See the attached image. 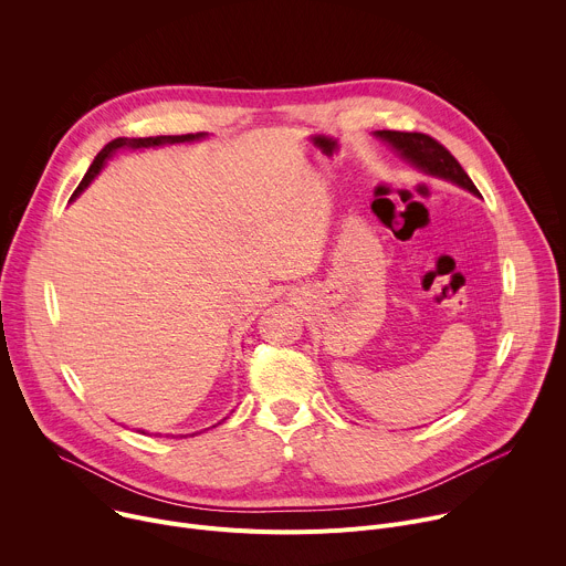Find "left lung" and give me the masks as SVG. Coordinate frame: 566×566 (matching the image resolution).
Masks as SVG:
<instances>
[{
	"instance_id": "8db88e82",
	"label": "left lung",
	"mask_w": 566,
	"mask_h": 566,
	"mask_svg": "<svg viewBox=\"0 0 566 566\" xmlns=\"http://www.w3.org/2000/svg\"><path fill=\"white\" fill-rule=\"evenodd\" d=\"M376 136L387 140L389 145H394L400 151V156H406L410 164H415L423 172L448 179V181L470 190L472 195H479V190L474 188V184L470 181L465 170L459 166V160L437 138L421 134V132H391V129L376 132Z\"/></svg>"
}]
</instances>
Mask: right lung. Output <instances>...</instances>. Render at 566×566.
I'll use <instances>...</instances> for the list:
<instances>
[{
	"label": "right lung",
	"instance_id": "obj_1",
	"mask_svg": "<svg viewBox=\"0 0 566 566\" xmlns=\"http://www.w3.org/2000/svg\"><path fill=\"white\" fill-rule=\"evenodd\" d=\"M201 136H206V134H181V136H149V138H114V140H109L101 151H98V156L94 158V164L90 166V170H87V175H85V179L80 181V186L75 188V192H73V197H77L80 192H83L90 184H92V179L101 172V168H103V164H105V158H109L116 149H120V147H132V149H138V147H156V145H166V143H188V140H197V138H201Z\"/></svg>",
	"mask_w": 566,
	"mask_h": 566
}]
</instances>
